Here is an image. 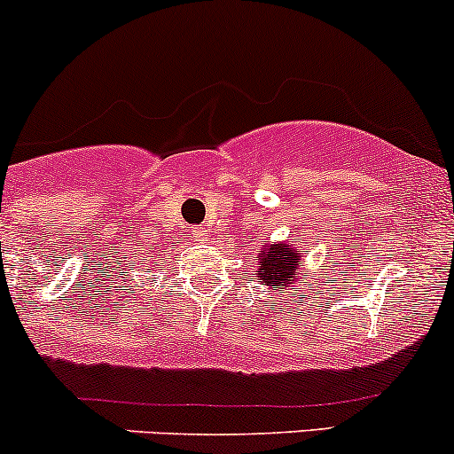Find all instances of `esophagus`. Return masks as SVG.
Returning <instances> with one entry per match:
<instances>
[{
  "label": "esophagus",
  "mask_w": 454,
  "mask_h": 454,
  "mask_svg": "<svg viewBox=\"0 0 454 454\" xmlns=\"http://www.w3.org/2000/svg\"><path fill=\"white\" fill-rule=\"evenodd\" d=\"M206 236H207L206 227H192L191 229V238L195 242H203V240H206Z\"/></svg>",
  "instance_id": "obj_1"
}]
</instances>
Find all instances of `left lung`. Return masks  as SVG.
I'll return each mask as SVG.
<instances>
[{
    "label": "left lung",
    "mask_w": 454,
    "mask_h": 454,
    "mask_svg": "<svg viewBox=\"0 0 454 454\" xmlns=\"http://www.w3.org/2000/svg\"><path fill=\"white\" fill-rule=\"evenodd\" d=\"M304 251L289 242L262 244L257 259V281L266 285L270 292H295V278L300 274ZM294 295V294H292Z\"/></svg>",
    "instance_id": "8db88e82"
}]
</instances>
